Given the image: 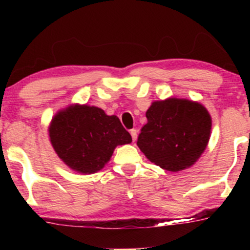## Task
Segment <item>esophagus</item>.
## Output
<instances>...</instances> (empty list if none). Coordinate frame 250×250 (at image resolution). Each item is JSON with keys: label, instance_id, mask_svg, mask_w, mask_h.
<instances>
[{"label": "esophagus", "instance_id": "1", "mask_svg": "<svg viewBox=\"0 0 250 250\" xmlns=\"http://www.w3.org/2000/svg\"><path fill=\"white\" fill-rule=\"evenodd\" d=\"M130 135H131V139H133V141H136V139H137V131H136V129H131V130H130Z\"/></svg>", "mask_w": 250, "mask_h": 250}]
</instances>
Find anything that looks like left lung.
Listing matches in <instances>:
<instances>
[{"mask_svg": "<svg viewBox=\"0 0 250 250\" xmlns=\"http://www.w3.org/2000/svg\"><path fill=\"white\" fill-rule=\"evenodd\" d=\"M137 146L154 165L168 171L190 168L207 148L211 116L205 105L187 99L154 101L146 113Z\"/></svg>", "mask_w": 250, "mask_h": 250, "instance_id": "8db88e82", "label": "left lung"}]
</instances>
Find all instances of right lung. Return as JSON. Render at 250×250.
Returning <instances> with one entry per match:
<instances>
[{
  "instance_id": "add662e5",
  "label": "right lung",
  "mask_w": 250,
  "mask_h": 250,
  "mask_svg": "<svg viewBox=\"0 0 250 250\" xmlns=\"http://www.w3.org/2000/svg\"><path fill=\"white\" fill-rule=\"evenodd\" d=\"M48 133L57 156L80 174L97 173L110 161L117 146L133 141L119 117L79 103L57 111Z\"/></svg>"
}]
</instances>
